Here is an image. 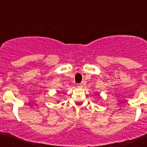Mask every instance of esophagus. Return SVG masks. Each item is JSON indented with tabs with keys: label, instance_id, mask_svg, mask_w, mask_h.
Instances as JSON below:
<instances>
[{
	"label": "esophagus",
	"instance_id": "esophagus-1",
	"mask_svg": "<svg viewBox=\"0 0 147 147\" xmlns=\"http://www.w3.org/2000/svg\"><path fill=\"white\" fill-rule=\"evenodd\" d=\"M82 83H81V84H78V85H77V87H78V88H82Z\"/></svg>",
	"mask_w": 147,
	"mask_h": 147
}]
</instances>
